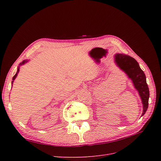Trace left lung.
Listing matches in <instances>:
<instances>
[{"label": "left lung", "mask_w": 161, "mask_h": 161, "mask_svg": "<svg viewBox=\"0 0 161 161\" xmlns=\"http://www.w3.org/2000/svg\"><path fill=\"white\" fill-rule=\"evenodd\" d=\"M115 62L120 69L125 72L133 83V85L138 91L143 104V112L142 116L145 114L148 108L149 91L146 82L144 72L140 69L139 64L132 57L121 53L114 56Z\"/></svg>", "instance_id": "1"}]
</instances>
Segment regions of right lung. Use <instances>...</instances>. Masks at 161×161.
Here are the masks:
<instances>
[{
  "mask_svg": "<svg viewBox=\"0 0 161 161\" xmlns=\"http://www.w3.org/2000/svg\"><path fill=\"white\" fill-rule=\"evenodd\" d=\"M27 62H28V61L27 60H24L22 63H21L20 64H19V66H21V65H22V64H24L25 63H26ZM19 66H18V70H17V72H16V74L14 75V76L13 77V78H12V84H13V82H14V80L15 79V78L17 77V75H18V72H19Z\"/></svg>",
  "mask_w": 161,
  "mask_h": 161,
  "instance_id": "right-lung-1",
  "label": "right lung"
}]
</instances>
